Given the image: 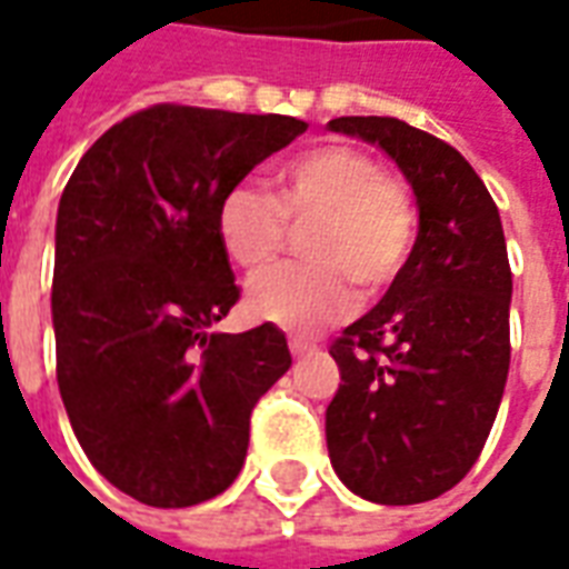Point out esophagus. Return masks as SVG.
<instances>
[{
  "instance_id": "34e87169",
  "label": "esophagus",
  "mask_w": 569,
  "mask_h": 569,
  "mask_svg": "<svg viewBox=\"0 0 569 569\" xmlns=\"http://www.w3.org/2000/svg\"><path fill=\"white\" fill-rule=\"evenodd\" d=\"M289 350H292V357H308L310 350H313V345H310V341H301V338H292V341H289Z\"/></svg>"
}]
</instances>
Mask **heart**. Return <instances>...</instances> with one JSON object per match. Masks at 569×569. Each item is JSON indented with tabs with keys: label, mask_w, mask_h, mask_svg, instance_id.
Wrapping results in <instances>:
<instances>
[{
	"label": "heart",
	"mask_w": 569,
	"mask_h": 569,
	"mask_svg": "<svg viewBox=\"0 0 569 569\" xmlns=\"http://www.w3.org/2000/svg\"><path fill=\"white\" fill-rule=\"evenodd\" d=\"M317 216L308 264L264 268L247 289L252 317L289 332H313L353 310V277L381 289L406 268L418 210L399 179L387 176L369 151L317 146L273 170V194L234 182L219 200L216 224L228 256L243 268L271 261L286 240L289 219Z\"/></svg>",
	"instance_id": "obj_1"
}]
</instances>
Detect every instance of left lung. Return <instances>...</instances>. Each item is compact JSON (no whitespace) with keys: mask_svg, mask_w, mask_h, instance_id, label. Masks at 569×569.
Listing matches in <instances>:
<instances>
[{"mask_svg":"<svg viewBox=\"0 0 569 569\" xmlns=\"http://www.w3.org/2000/svg\"><path fill=\"white\" fill-rule=\"evenodd\" d=\"M378 146L418 203V240L375 308L332 345L338 478L381 506L427 502L472 469L509 375L512 271L497 203L460 151L399 118H332Z\"/></svg>","mask_w":569,"mask_h":569,"instance_id":"8db88e82","label":"left lung"}]
</instances>
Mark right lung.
Wrapping results in <instances>:
<instances>
[{
  "label": "right lung",
  "instance_id": "add662e5",
  "mask_svg": "<svg viewBox=\"0 0 569 569\" xmlns=\"http://www.w3.org/2000/svg\"><path fill=\"white\" fill-rule=\"evenodd\" d=\"M305 130L289 116L151 106L106 130L63 188L57 383L88 460L146 506L231 488L249 415L292 366L271 322L216 332L240 298L216 210Z\"/></svg>",
  "mask_w": 569,
  "mask_h": 569
}]
</instances>
